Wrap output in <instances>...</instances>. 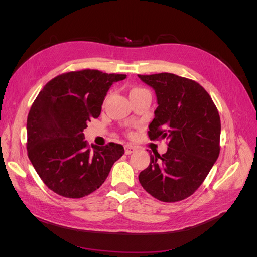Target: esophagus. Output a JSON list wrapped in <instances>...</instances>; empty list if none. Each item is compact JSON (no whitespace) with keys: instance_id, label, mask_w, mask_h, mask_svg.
<instances>
[{"instance_id":"1","label":"esophagus","mask_w":257,"mask_h":257,"mask_svg":"<svg viewBox=\"0 0 257 257\" xmlns=\"http://www.w3.org/2000/svg\"><path fill=\"white\" fill-rule=\"evenodd\" d=\"M124 150H125V154H131L136 150V147L132 146V145H126L125 147H124Z\"/></svg>"}]
</instances>
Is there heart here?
I'll return each instance as SVG.
<instances>
[{
    "instance_id": "heart-1",
    "label": "heart",
    "mask_w": 257,
    "mask_h": 257,
    "mask_svg": "<svg viewBox=\"0 0 257 257\" xmlns=\"http://www.w3.org/2000/svg\"><path fill=\"white\" fill-rule=\"evenodd\" d=\"M144 89H142V88H133L132 89L131 91H130V94H134V93H137V92H141V91H143Z\"/></svg>"
}]
</instances>
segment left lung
I'll return each instance as SVG.
<instances>
[{"mask_svg":"<svg viewBox=\"0 0 257 257\" xmlns=\"http://www.w3.org/2000/svg\"><path fill=\"white\" fill-rule=\"evenodd\" d=\"M138 77L155 90L159 104L148 136L168 141L166 153H150L139 182L154 198L176 203L195 193L219 158V111L208 92L192 79L170 73Z\"/></svg>","mask_w":257,"mask_h":257,"instance_id":"8db88e82","label":"left lung"}]
</instances>
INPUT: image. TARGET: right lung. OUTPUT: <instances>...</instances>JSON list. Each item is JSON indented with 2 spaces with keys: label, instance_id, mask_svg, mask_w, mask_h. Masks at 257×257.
<instances>
[{
  "label": "right lung",
  "instance_id": "right-lung-1",
  "mask_svg": "<svg viewBox=\"0 0 257 257\" xmlns=\"http://www.w3.org/2000/svg\"><path fill=\"white\" fill-rule=\"evenodd\" d=\"M124 74L84 68L63 73L46 83L28 114L27 150L48 189L66 198H81L104 183L122 145L90 146L82 131L100 114L111 84Z\"/></svg>",
  "mask_w": 257,
  "mask_h": 257
}]
</instances>
